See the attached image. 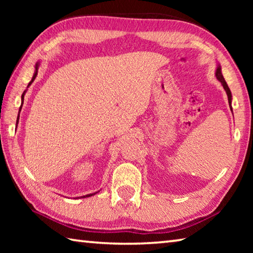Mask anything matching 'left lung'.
Returning a JSON list of instances; mask_svg holds the SVG:
<instances>
[{"label":"left lung","instance_id":"1","mask_svg":"<svg viewBox=\"0 0 253 253\" xmlns=\"http://www.w3.org/2000/svg\"><path fill=\"white\" fill-rule=\"evenodd\" d=\"M215 76H216V78L219 79V81L220 83L222 84V85H223V88H224V90L226 91V95H228V100H229V105H230V107H231V100H232V95H231V91H230V88H229V85L226 84V83H225V80H224V78H223V76H222V72H221V67L220 66H217V68H216V72H215ZM231 110H232V107H231Z\"/></svg>","mask_w":253,"mask_h":253}]
</instances>
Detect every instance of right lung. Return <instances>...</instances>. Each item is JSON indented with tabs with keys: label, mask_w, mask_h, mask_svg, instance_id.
Masks as SVG:
<instances>
[{
	"label": "right lung",
	"mask_w": 253,
	"mask_h": 253,
	"mask_svg": "<svg viewBox=\"0 0 253 253\" xmlns=\"http://www.w3.org/2000/svg\"><path fill=\"white\" fill-rule=\"evenodd\" d=\"M38 63L36 65V72H34V75H33V78H32V80L30 81V84H29V85L31 84L32 83H33V80L36 79V77H37V75H38ZM25 92V91H24ZM24 92H23V95H22V105H23V100H24ZM22 105H21V107H20V111H21V108H22ZM18 119H19V117H18ZM93 194H96V193H93ZM93 194H88V195H85V196H84V198H88V196H91V195H93Z\"/></svg>",
	"instance_id": "1"
}]
</instances>
